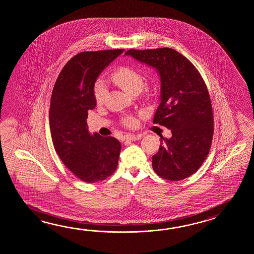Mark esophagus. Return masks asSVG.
I'll return each mask as SVG.
<instances>
[{"label":"esophagus","instance_id":"34e87169","mask_svg":"<svg viewBox=\"0 0 254 254\" xmlns=\"http://www.w3.org/2000/svg\"><path fill=\"white\" fill-rule=\"evenodd\" d=\"M142 137V135L141 134H127L125 135V140H140V138Z\"/></svg>","mask_w":254,"mask_h":254}]
</instances>
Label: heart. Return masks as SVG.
Instances as JSON below:
<instances>
[{
  "label": "heart",
  "mask_w": 254,
  "mask_h": 254,
  "mask_svg": "<svg viewBox=\"0 0 254 254\" xmlns=\"http://www.w3.org/2000/svg\"><path fill=\"white\" fill-rule=\"evenodd\" d=\"M111 79L117 86L132 95L140 92L143 85V77L141 73L139 70L129 66H121L117 68L112 73ZM106 94L107 89L103 81H96L93 89V95L96 103H103L106 97ZM123 122L127 126L134 125V121L131 118H125Z\"/></svg>",
  "instance_id": "1"
}]
</instances>
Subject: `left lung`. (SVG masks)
Returning a JSON list of instances; mask_svg holds the SVG:
<instances>
[{
    "label": "left lung",
    "instance_id": "left-lung-1",
    "mask_svg": "<svg viewBox=\"0 0 254 254\" xmlns=\"http://www.w3.org/2000/svg\"><path fill=\"white\" fill-rule=\"evenodd\" d=\"M125 55L155 68L161 77V103L153 124L171 129L161 137L152 156L154 172L164 180L181 181L196 173L211 149L213 114L205 82L189 60L172 48L134 50Z\"/></svg>",
    "mask_w": 254,
    "mask_h": 254
}]
</instances>
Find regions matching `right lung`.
Here are the masks:
<instances>
[{"label":"right lung","instance_id":"add662e5","mask_svg":"<svg viewBox=\"0 0 254 254\" xmlns=\"http://www.w3.org/2000/svg\"><path fill=\"white\" fill-rule=\"evenodd\" d=\"M124 51L77 54L65 64L52 93L49 121L54 149L65 166L88 184L108 178L118 165L121 142L91 135L86 119L88 111L96 106L93 87L98 76Z\"/></svg>","mask_w":254,"mask_h":254}]
</instances>
